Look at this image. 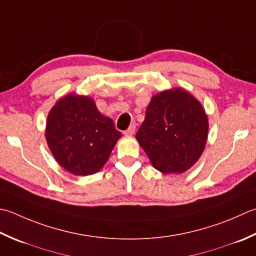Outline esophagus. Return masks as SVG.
Returning <instances> with one entry per match:
<instances>
[{"label": "esophagus", "mask_w": 256, "mask_h": 256, "mask_svg": "<svg viewBox=\"0 0 256 256\" xmlns=\"http://www.w3.org/2000/svg\"><path fill=\"white\" fill-rule=\"evenodd\" d=\"M135 132V125H130V128L128 130H125V131L123 132L124 135H126V136H131V135H133Z\"/></svg>", "instance_id": "esophagus-1"}]
</instances>
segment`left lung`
Listing matches in <instances>:
<instances>
[{
    "label": "left lung",
    "mask_w": 256,
    "mask_h": 256,
    "mask_svg": "<svg viewBox=\"0 0 256 256\" xmlns=\"http://www.w3.org/2000/svg\"><path fill=\"white\" fill-rule=\"evenodd\" d=\"M208 131L202 105L190 93L175 88L152 98L136 138L160 172L183 173L201 156Z\"/></svg>",
    "instance_id": "1"
}]
</instances>
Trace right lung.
Returning a JSON list of instances; mask_svg holds the SVG:
<instances>
[{"instance_id":"obj_1","label":"right lung","mask_w":256,"mask_h":256,"mask_svg":"<svg viewBox=\"0 0 256 256\" xmlns=\"http://www.w3.org/2000/svg\"><path fill=\"white\" fill-rule=\"evenodd\" d=\"M45 136L61 166L84 176L103 168L122 134L91 98L70 94L50 111Z\"/></svg>"}]
</instances>
